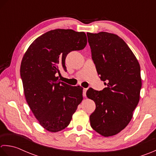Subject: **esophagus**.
Masks as SVG:
<instances>
[{"mask_svg":"<svg viewBox=\"0 0 156 156\" xmlns=\"http://www.w3.org/2000/svg\"><path fill=\"white\" fill-rule=\"evenodd\" d=\"M87 90V89H85V88H83V97L86 96Z\"/></svg>","mask_w":156,"mask_h":156,"instance_id":"34e87169","label":"esophagus"}]
</instances>
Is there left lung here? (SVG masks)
<instances>
[{
	"label": "left lung",
	"mask_w": 156,
	"mask_h": 156,
	"mask_svg": "<svg viewBox=\"0 0 156 156\" xmlns=\"http://www.w3.org/2000/svg\"><path fill=\"white\" fill-rule=\"evenodd\" d=\"M92 59L100 79L107 85L102 91L87 90L96 110L90 116L92 129L104 136L118 134L128 125L140 98V65L121 37L101 31L87 33Z\"/></svg>",
	"instance_id": "left-lung-1"
}]
</instances>
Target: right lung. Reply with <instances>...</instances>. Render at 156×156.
Masks as SVG:
<instances>
[{
    "label": "right lung",
    "instance_id": "add662e5",
    "mask_svg": "<svg viewBox=\"0 0 156 156\" xmlns=\"http://www.w3.org/2000/svg\"><path fill=\"white\" fill-rule=\"evenodd\" d=\"M83 31L56 29L39 36L31 44L21 60L20 73L24 95L38 122L47 131L65 129L83 100V90L58 81L60 70H66L65 58L73 50L87 45Z\"/></svg>",
    "mask_w": 156,
    "mask_h": 156
}]
</instances>
